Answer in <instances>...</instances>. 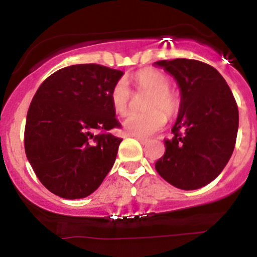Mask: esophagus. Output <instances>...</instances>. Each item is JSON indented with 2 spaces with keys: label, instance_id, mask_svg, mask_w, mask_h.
<instances>
[{
  "label": "esophagus",
  "instance_id": "34e87169",
  "mask_svg": "<svg viewBox=\"0 0 257 257\" xmlns=\"http://www.w3.org/2000/svg\"><path fill=\"white\" fill-rule=\"evenodd\" d=\"M137 139H138L139 141H140V144H141V145H146V144L149 143V141H150L149 139H147V138H143V137H138Z\"/></svg>",
  "mask_w": 257,
  "mask_h": 257
}]
</instances>
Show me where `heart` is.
Returning a JSON list of instances; mask_svg holds the SVG:
<instances>
[{"mask_svg": "<svg viewBox=\"0 0 257 257\" xmlns=\"http://www.w3.org/2000/svg\"><path fill=\"white\" fill-rule=\"evenodd\" d=\"M134 84L139 91L149 93L145 102L146 112L131 113L123 122L124 129L135 137H150L162 131L168 117L178 113L180 101L170 91V82L166 75L152 69H144L135 73ZM111 104L118 114H125L132 100V90L123 79L112 87Z\"/></svg>", "mask_w": 257, "mask_h": 257, "instance_id": "heart-1", "label": "heart"}]
</instances>
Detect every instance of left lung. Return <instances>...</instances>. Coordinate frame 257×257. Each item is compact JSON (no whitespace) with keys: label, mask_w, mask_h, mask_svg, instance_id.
<instances>
[{"label":"left lung","mask_w":257,"mask_h":257,"mask_svg":"<svg viewBox=\"0 0 257 257\" xmlns=\"http://www.w3.org/2000/svg\"><path fill=\"white\" fill-rule=\"evenodd\" d=\"M155 65L174 76L181 93L179 116L164 140L166 152L156 170L181 190H197L222 172L235 146L238 106L216 69L192 59L159 60Z\"/></svg>","instance_id":"1"}]
</instances>
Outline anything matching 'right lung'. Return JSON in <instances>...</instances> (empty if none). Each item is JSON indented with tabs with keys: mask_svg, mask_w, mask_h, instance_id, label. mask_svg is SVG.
Instances as JSON below:
<instances>
[{
	"mask_svg": "<svg viewBox=\"0 0 257 257\" xmlns=\"http://www.w3.org/2000/svg\"><path fill=\"white\" fill-rule=\"evenodd\" d=\"M122 76L102 65H72L37 89L26 116L25 153L52 193L84 198L111 170L122 139L108 133L120 128L110 94Z\"/></svg>",
	"mask_w": 257,
	"mask_h": 257,
	"instance_id": "obj_1",
	"label": "right lung"
}]
</instances>
